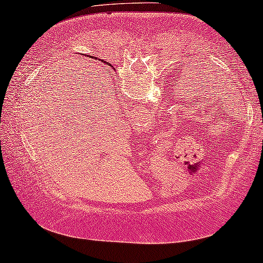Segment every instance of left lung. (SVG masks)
<instances>
[{
	"instance_id": "8db88e82",
	"label": "left lung",
	"mask_w": 263,
	"mask_h": 263,
	"mask_svg": "<svg viewBox=\"0 0 263 263\" xmlns=\"http://www.w3.org/2000/svg\"><path fill=\"white\" fill-rule=\"evenodd\" d=\"M221 109V108H220ZM174 114H177V115H179V108H175V112H174Z\"/></svg>"
}]
</instances>
